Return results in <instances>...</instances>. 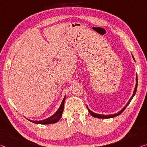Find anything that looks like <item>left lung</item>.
I'll list each match as a JSON object with an SVG mask.
<instances>
[{"instance_id":"left-lung-1","label":"left lung","mask_w":147,"mask_h":147,"mask_svg":"<svg viewBox=\"0 0 147 147\" xmlns=\"http://www.w3.org/2000/svg\"><path fill=\"white\" fill-rule=\"evenodd\" d=\"M132 57H133V58H134V61L135 62V58H134V56H133V55H132ZM137 78H136V85H135L134 91V92H133V94H132L131 97L129 100V101L127 102V103L126 104V105L125 106V107H124L122 108V109H121V110H120V111H119L118 112H117L116 114H108V115H105V114H96V113H94V112H92L91 110H90L89 108L87 107V109H88V111L89 112L90 114H91L92 116L94 117V118H97L108 119V118H114V117H116V116H119V114H121V113H122V112H123V110L125 109V108L127 107V106L129 105V102H131V100H132V98H134V96H135V92H136V91H137Z\"/></svg>"}]
</instances>
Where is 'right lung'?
Listing matches in <instances>:
<instances>
[{
	"instance_id": "right-lung-1",
	"label": "right lung",
	"mask_w": 147,
	"mask_h": 147,
	"mask_svg": "<svg viewBox=\"0 0 147 147\" xmlns=\"http://www.w3.org/2000/svg\"><path fill=\"white\" fill-rule=\"evenodd\" d=\"M65 99H66V96H64V98H63L62 103H61L59 108H58L57 111H56L55 114L53 115V116L49 117V118H47L45 119H42V120H40V121H38V120L33 121V120H31V119H29V121H31V122H33L34 123L42 124V125L55 123L58 122V121L60 119L61 117H62V116L63 110H64V102H65Z\"/></svg>"
}]
</instances>
